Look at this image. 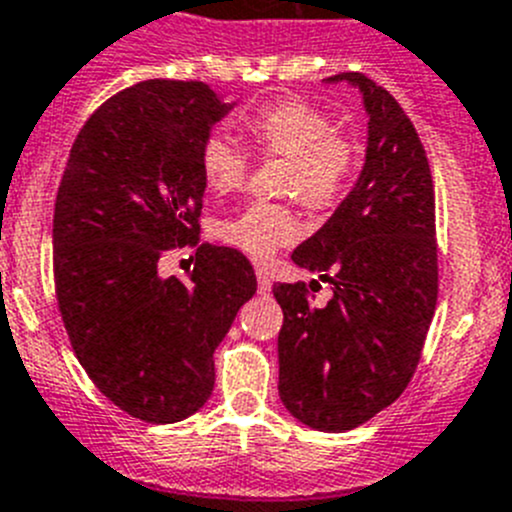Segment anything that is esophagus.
I'll return each mask as SVG.
<instances>
[{
  "label": "esophagus",
  "mask_w": 512,
  "mask_h": 512,
  "mask_svg": "<svg viewBox=\"0 0 512 512\" xmlns=\"http://www.w3.org/2000/svg\"><path fill=\"white\" fill-rule=\"evenodd\" d=\"M257 293L270 295L272 293V280L267 278L265 270H257Z\"/></svg>",
  "instance_id": "1"
}]
</instances>
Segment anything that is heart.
<instances>
[{"instance_id":"obj_1","label":"heart","mask_w":512,"mask_h":512,"mask_svg":"<svg viewBox=\"0 0 512 512\" xmlns=\"http://www.w3.org/2000/svg\"><path fill=\"white\" fill-rule=\"evenodd\" d=\"M250 151L283 156L280 191L298 197L310 212L328 214L346 199L356 179L361 148L348 133L336 131V121L318 105L300 98H280L257 105L240 121ZM204 184L217 194L240 189L250 171V159L222 133L204 138L199 148ZM219 240L247 255L265 260L300 237V219L290 204L250 202L217 227Z\"/></svg>"}]
</instances>
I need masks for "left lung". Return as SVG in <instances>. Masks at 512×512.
<instances>
[{
	"label": "left lung",
	"instance_id": "obj_1",
	"mask_svg": "<svg viewBox=\"0 0 512 512\" xmlns=\"http://www.w3.org/2000/svg\"><path fill=\"white\" fill-rule=\"evenodd\" d=\"M369 148L356 186L293 262L331 283L313 305L305 283L272 288L283 308L280 399L318 432H346L394 404L412 381L437 308V227L427 151L394 95L364 73ZM318 280L310 283L315 288Z\"/></svg>",
	"mask_w": 512,
	"mask_h": 512
}]
</instances>
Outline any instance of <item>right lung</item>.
Segmentation results:
<instances>
[{
  "instance_id": "add662e5",
  "label": "right lung",
  "mask_w": 512,
  "mask_h": 512,
  "mask_svg": "<svg viewBox=\"0 0 512 512\" xmlns=\"http://www.w3.org/2000/svg\"><path fill=\"white\" fill-rule=\"evenodd\" d=\"M232 105L199 80H143L105 100L70 148L52 219V272L80 366L148 424L181 422L214 389V348L255 295L242 252L199 242V148ZM194 246L189 281L166 249Z\"/></svg>"
}]
</instances>
